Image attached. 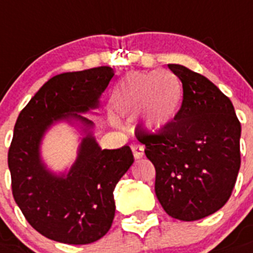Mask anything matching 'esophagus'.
<instances>
[{
  "mask_svg": "<svg viewBox=\"0 0 253 253\" xmlns=\"http://www.w3.org/2000/svg\"><path fill=\"white\" fill-rule=\"evenodd\" d=\"M131 149H132V155L135 159H141L144 156V148L140 144H132L131 145Z\"/></svg>",
  "mask_w": 253,
  "mask_h": 253,
  "instance_id": "34e87169",
  "label": "esophagus"
}]
</instances>
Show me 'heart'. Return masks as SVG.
I'll return each instance as SVG.
<instances>
[{
  "label": "heart",
  "instance_id": "heart-1",
  "mask_svg": "<svg viewBox=\"0 0 253 253\" xmlns=\"http://www.w3.org/2000/svg\"><path fill=\"white\" fill-rule=\"evenodd\" d=\"M156 74L135 75L123 82L113 96V108L122 116H133L140 110L147 91ZM182 102V84L173 73L164 71L156 80L151 100L147 101L143 125L147 130L159 131L175 120Z\"/></svg>",
  "mask_w": 253,
  "mask_h": 253
}]
</instances>
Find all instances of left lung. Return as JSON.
Here are the masks:
<instances>
[{
  "label": "left lung",
  "mask_w": 253,
  "mask_h": 253,
  "mask_svg": "<svg viewBox=\"0 0 253 253\" xmlns=\"http://www.w3.org/2000/svg\"><path fill=\"white\" fill-rule=\"evenodd\" d=\"M179 78L178 116L157 133L135 132L155 165L156 196L173 218L196 221L226 204L240 168V127L227 96L205 77L168 65Z\"/></svg>",
  "instance_id": "8db88e82"
}]
</instances>
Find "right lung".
Segmentation results:
<instances>
[{"label":"right lung","mask_w":253,"mask_h":253,"mask_svg":"<svg viewBox=\"0 0 253 253\" xmlns=\"http://www.w3.org/2000/svg\"><path fill=\"white\" fill-rule=\"evenodd\" d=\"M113 77L109 66L55 75L16 120L7 155L14 200L31 226L48 239L88 244L112 226L113 191L132 165V152L128 145L101 149L88 131L93 122L79 113L98 108V98ZM73 119L84 123L87 135L69 173L55 176L41 161V139L54 122Z\"/></svg>","instance_id":"1"}]
</instances>
